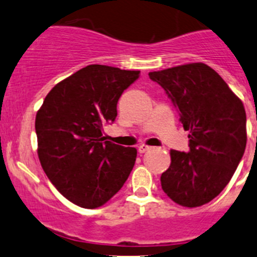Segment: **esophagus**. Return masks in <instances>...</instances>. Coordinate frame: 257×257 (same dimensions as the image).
<instances>
[{
    "mask_svg": "<svg viewBox=\"0 0 257 257\" xmlns=\"http://www.w3.org/2000/svg\"><path fill=\"white\" fill-rule=\"evenodd\" d=\"M150 148H152V147H148V145L142 144V145H139V147H138V152L141 153V154H143V153L147 152V150H149Z\"/></svg>",
    "mask_w": 257,
    "mask_h": 257,
    "instance_id": "34e87169",
    "label": "esophagus"
}]
</instances>
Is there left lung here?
Returning <instances> with one entry per match:
<instances>
[{
	"label": "left lung",
	"instance_id": "8db88e82",
	"mask_svg": "<svg viewBox=\"0 0 257 257\" xmlns=\"http://www.w3.org/2000/svg\"><path fill=\"white\" fill-rule=\"evenodd\" d=\"M162 85L189 132V152L170 150V167L160 177L174 203L196 208L216 198L234 175L246 148L242 102L205 63H188L158 72Z\"/></svg>",
	"mask_w": 257,
	"mask_h": 257
}]
</instances>
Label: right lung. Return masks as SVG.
Here are the masks:
<instances>
[{"instance_id":"right-lung-1","label":"right lung","mask_w":257,"mask_h":257,"mask_svg":"<svg viewBox=\"0 0 257 257\" xmlns=\"http://www.w3.org/2000/svg\"><path fill=\"white\" fill-rule=\"evenodd\" d=\"M139 73L90 64L57 83L36 114L41 165L57 190L80 208L104 205L133 169L136 148L105 141L103 125L114 121L118 99Z\"/></svg>"}]
</instances>
